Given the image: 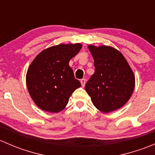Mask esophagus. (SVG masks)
<instances>
[{"mask_svg": "<svg viewBox=\"0 0 155 155\" xmlns=\"http://www.w3.org/2000/svg\"><path fill=\"white\" fill-rule=\"evenodd\" d=\"M85 82H86V80H85V79H81L80 82H81V85H82V87L85 86Z\"/></svg>", "mask_w": 155, "mask_h": 155, "instance_id": "34e87169", "label": "esophagus"}]
</instances>
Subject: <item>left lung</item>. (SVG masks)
<instances>
[{"mask_svg": "<svg viewBox=\"0 0 155 155\" xmlns=\"http://www.w3.org/2000/svg\"><path fill=\"white\" fill-rule=\"evenodd\" d=\"M95 72L85 85L94 107L102 112L122 107L135 87V76L123 54L108 46L88 45Z\"/></svg>", "mask_w": 155, "mask_h": 155, "instance_id": "obj_1", "label": "left lung"}]
</instances>
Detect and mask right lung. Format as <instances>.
Wrapping results in <instances>:
<instances>
[{
	"label": "right lung",
	"instance_id": "add662e5",
	"mask_svg": "<svg viewBox=\"0 0 155 155\" xmlns=\"http://www.w3.org/2000/svg\"><path fill=\"white\" fill-rule=\"evenodd\" d=\"M82 44H59L42 51L28 69L26 84L31 98L42 110L59 112L81 86L69 61L78 54Z\"/></svg>",
	"mask_w": 155,
	"mask_h": 155
}]
</instances>
